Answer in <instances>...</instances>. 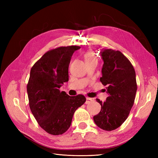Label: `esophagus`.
I'll return each instance as SVG.
<instances>
[{
  "instance_id": "34e87169",
  "label": "esophagus",
  "mask_w": 158,
  "mask_h": 158,
  "mask_svg": "<svg viewBox=\"0 0 158 158\" xmlns=\"http://www.w3.org/2000/svg\"><path fill=\"white\" fill-rule=\"evenodd\" d=\"M92 101H93V100L92 98H89V97H87L86 98V101H85L86 104H89V103H91Z\"/></svg>"
}]
</instances>
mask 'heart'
<instances>
[{"label":"heart","mask_w":158,"mask_h":158,"mask_svg":"<svg viewBox=\"0 0 158 158\" xmlns=\"http://www.w3.org/2000/svg\"><path fill=\"white\" fill-rule=\"evenodd\" d=\"M84 58L86 62H90V61H96V56L94 52L92 51H88L87 52L84 54Z\"/></svg>","instance_id":"obj_1"}]
</instances>
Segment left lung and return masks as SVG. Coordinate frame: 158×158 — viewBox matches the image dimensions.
Masks as SVG:
<instances>
[{"mask_svg":"<svg viewBox=\"0 0 158 158\" xmlns=\"http://www.w3.org/2000/svg\"><path fill=\"white\" fill-rule=\"evenodd\" d=\"M100 53L104 62L100 80L107 85L109 96L104 102L96 99L101 110L94 116V121L100 128L111 131L125 122L135 102L136 73L130 60L121 52L102 49Z\"/></svg>","mask_w":158,"mask_h":158,"instance_id":"8db88e82","label":"left lung"}]
</instances>
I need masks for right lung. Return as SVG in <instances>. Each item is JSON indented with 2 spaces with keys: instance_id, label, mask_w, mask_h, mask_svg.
<instances>
[{
  "instance_id": "add662e5",
  "label": "right lung",
  "mask_w": 158,
  "mask_h": 158,
  "mask_svg": "<svg viewBox=\"0 0 158 158\" xmlns=\"http://www.w3.org/2000/svg\"><path fill=\"white\" fill-rule=\"evenodd\" d=\"M79 46H67L46 52L31 70L27 84L29 106L36 122L47 132L60 135L71 124L75 110L85 103L82 94L70 96L60 88L69 81L71 57Z\"/></svg>"
}]
</instances>
